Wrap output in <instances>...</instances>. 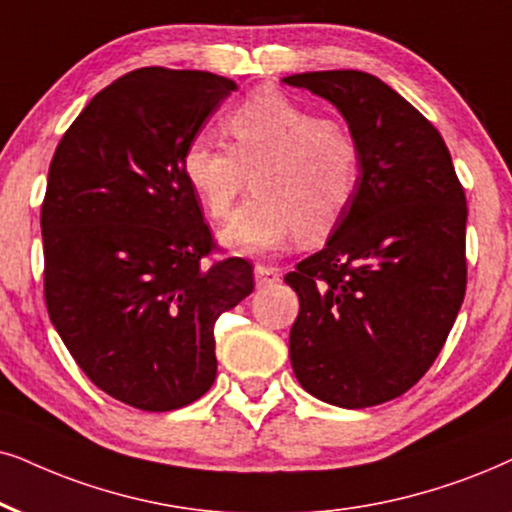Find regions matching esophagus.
<instances>
[{"mask_svg":"<svg viewBox=\"0 0 512 512\" xmlns=\"http://www.w3.org/2000/svg\"><path fill=\"white\" fill-rule=\"evenodd\" d=\"M278 281H281V274H278V269L267 267V264H257V267H255V283H257V288L274 286V283H278Z\"/></svg>","mask_w":512,"mask_h":512,"instance_id":"34e87169","label":"esophagus"}]
</instances>
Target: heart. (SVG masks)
I'll use <instances>...</instances> for the list:
<instances>
[{
	"mask_svg": "<svg viewBox=\"0 0 512 512\" xmlns=\"http://www.w3.org/2000/svg\"><path fill=\"white\" fill-rule=\"evenodd\" d=\"M229 148L193 137L181 170L210 217L222 219L252 179V196L219 231L243 255L281 250L300 234L319 243L338 229L361 181V146L340 120L262 89L224 115Z\"/></svg>",
	"mask_w": 512,
	"mask_h": 512,
	"instance_id": "b5f03b06",
	"label": "heart"
}]
</instances>
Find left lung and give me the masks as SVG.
Listing matches in <instances>:
<instances>
[{
    "label": "left lung",
    "instance_id": "1",
    "mask_svg": "<svg viewBox=\"0 0 512 512\" xmlns=\"http://www.w3.org/2000/svg\"><path fill=\"white\" fill-rule=\"evenodd\" d=\"M283 82L331 101L361 146L359 191L338 229L286 274L300 297L290 364L326 404H385L428 373L463 304L465 191L437 127L375 75Z\"/></svg>",
    "mask_w": 512,
    "mask_h": 512
}]
</instances>
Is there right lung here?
<instances>
[{"label":"right lung","instance_id":"right-lung-1","mask_svg":"<svg viewBox=\"0 0 512 512\" xmlns=\"http://www.w3.org/2000/svg\"><path fill=\"white\" fill-rule=\"evenodd\" d=\"M236 89L203 70L139 68L101 89L58 141L42 203L44 302L92 383L174 411L217 378L215 321L255 288L217 248L181 153Z\"/></svg>","mask_w":512,"mask_h":512}]
</instances>
